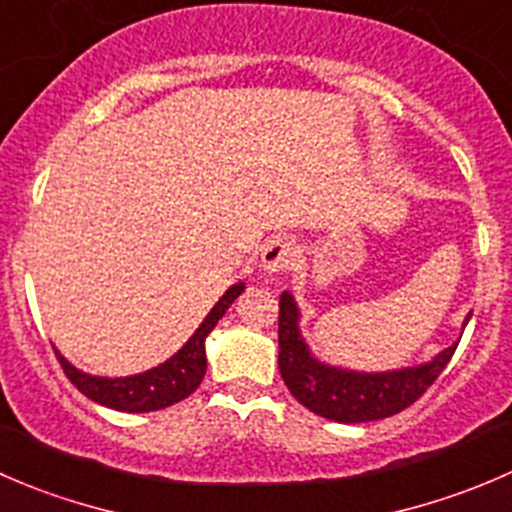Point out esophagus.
I'll return each mask as SVG.
<instances>
[{
  "label": "esophagus",
  "instance_id": "34e87169",
  "mask_svg": "<svg viewBox=\"0 0 512 512\" xmlns=\"http://www.w3.org/2000/svg\"><path fill=\"white\" fill-rule=\"evenodd\" d=\"M296 258H298V249L293 241L273 239V241H268L266 249H263L261 266H263V271H268V273H281V271H288V268L296 263Z\"/></svg>",
  "mask_w": 512,
  "mask_h": 512
}]
</instances>
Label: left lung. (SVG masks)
Returning <instances> with one entry per match:
<instances>
[{"instance_id": "left-lung-1", "label": "left lung", "mask_w": 512, "mask_h": 512, "mask_svg": "<svg viewBox=\"0 0 512 512\" xmlns=\"http://www.w3.org/2000/svg\"><path fill=\"white\" fill-rule=\"evenodd\" d=\"M470 318V316H468ZM465 318V321H468ZM458 343L423 366L391 373H356L318 363L298 333V308L291 293L278 301V368L301 406L338 423H368L396 416L418 401L443 373Z\"/></svg>"}]
</instances>
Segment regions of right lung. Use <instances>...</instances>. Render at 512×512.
<instances>
[{"mask_svg":"<svg viewBox=\"0 0 512 512\" xmlns=\"http://www.w3.org/2000/svg\"><path fill=\"white\" fill-rule=\"evenodd\" d=\"M241 291H244V283L231 286L229 291L221 296V301L211 308L206 321L196 328L194 336L186 341V346L181 348L176 356H171L169 361L151 368V371L139 373V376H129V378L89 376V373L77 371V368H74L72 363L57 351V348H54V353H57V361L62 363L69 381H72L74 386H77L79 391H82L86 398H91L94 403H101V406L114 408V411H124V413L161 411V408L184 401V398L191 396V393L199 388V383L204 381L206 336L214 331L219 318L224 316L226 308L239 298Z\"/></svg>","mask_w":512,"mask_h":512,"instance_id":"add662e5","label":"right lung"}]
</instances>
